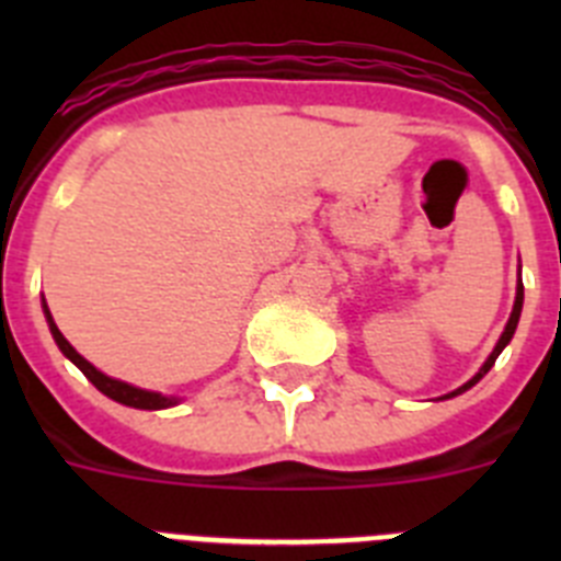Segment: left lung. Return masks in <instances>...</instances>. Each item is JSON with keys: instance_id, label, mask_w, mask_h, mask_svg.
Here are the masks:
<instances>
[{"instance_id": "obj_1", "label": "left lung", "mask_w": 561, "mask_h": 561, "mask_svg": "<svg viewBox=\"0 0 561 561\" xmlns=\"http://www.w3.org/2000/svg\"><path fill=\"white\" fill-rule=\"evenodd\" d=\"M519 270H523V266H519ZM519 314H523V272H519V277H517V297H514V309H512V317H508V323H505L503 334H500L497 345H494V351H492V354H489V359H485L483 365H480V370H478V374H474L472 379L466 381V385H460V388H458V390H453V393L440 396V399H453V396H460V393H466V390H469V388H474V385H478V381L483 379V376L489 374V370H492L494 359H497V356L503 354V348H505V345H508V342H512L514 331H517Z\"/></svg>"}]
</instances>
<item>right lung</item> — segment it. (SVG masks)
<instances>
[{"instance_id": "add662e5", "label": "right lung", "mask_w": 561, "mask_h": 561, "mask_svg": "<svg viewBox=\"0 0 561 561\" xmlns=\"http://www.w3.org/2000/svg\"><path fill=\"white\" fill-rule=\"evenodd\" d=\"M42 309H44V317H47L49 334H53L56 345L61 348V354L67 356V359L72 362L76 368H81V374L87 376V379L92 381V385H95L103 396H108V399H114V401H121V404H126V408H137V410H168V408H173V404H180V396H162V393H157V390L134 388V385H128V381L112 379V376H106L103 370H98L95 365L83 359V356L78 354L72 345H69L67 336L58 331V325H56V320H53V314H49L47 304H44Z\"/></svg>"}]
</instances>
